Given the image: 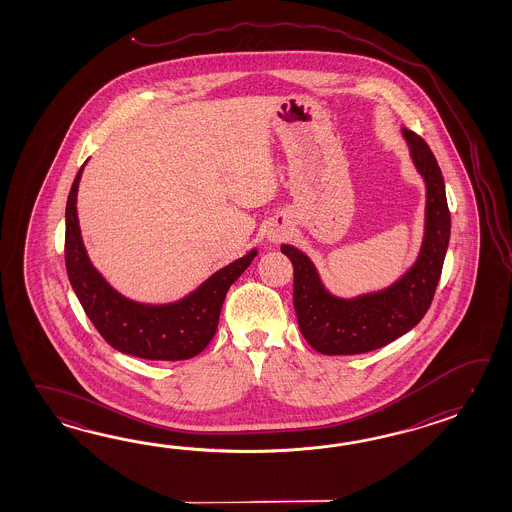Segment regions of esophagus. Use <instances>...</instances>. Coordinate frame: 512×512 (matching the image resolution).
Instances as JSON below:
<instances>
[{"label": "esophagus", "mask_w": 512, "mask_h": 512, "mask_svg": "<svg viewBox=\"0 0 512 512\" xmlns=\"http://www.w3.org/2000/svg\"><path fill=\"white\" fill-rule=\"evenodd\" d=\"M283 236H285L283 230H271V232H269V241L278 243V241L283 240Z\"/></svg>", "instance_id": "1"}]
</instances>
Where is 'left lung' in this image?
Returning a JSON list of instances; mask_svg holds the SVG:
<instances>
[{
  "mask_svg": "<svg viewBox=\"0 0 512 512\" xmlns=\"http://www.w3.org/2000/svg\"><path fill=\"white\" fill-rule=\"evenodd\" d=\"M417 172L426 183L425 240L417 261L401 280L379 293L353 300L327 293L304 252L282 245L294 269L293 304L298 326L311 348L324 355H359L382 348L421 322L434 300L448 240L450 212L445 181L425 139L403 130Z\"/></svg>",
  "mask_w": 512,
  "mask_h": 512,
  "instance_id": "left-lung-1",
  "label": "left lung"
}]
</instances>
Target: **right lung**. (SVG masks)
I'll return each mask as SVG.
<instances>
[{
	"label": "right lung",
	"mask_w": 512,
	"mask_h": 512,
	"mask_svg": "<svg viewBox=\"0 0 512 512\" xmlns=\"http://www.w3.org/2000/svg\"><path fill=\"white\" fill-rule=\"evenodd\" d=\"M78 170L66 207V269L89 320L111 348L148 360H186L207 348L218 329L219 313L230 285L258 254L214 272L207 282L175 304L146 305L117 293L87 258L77 216Z\"/></svg>",
	"instance_id": "1"
}]
</instances>
